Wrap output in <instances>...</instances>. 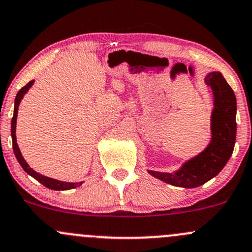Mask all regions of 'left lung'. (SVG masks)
<instances>
[{
    "label": "left lung",
    "mask_w": 252,
    "mask_h": 252,
    "mask_svg": "<svg viewBox=\"0 0 252 252\" xmlns=\"http://www.w3.org/2000/svg\"><path fill=\"white\" fill-rule=\"evenodd\" d=\"M214 95L212 112V140L198 156L188 160L175 173L148 171L165 183L181 188L200 187L215 177L227 164L236 142L237 101L233 90L219 71H212L204 79Z\"/></svg>",
    "instance_id": "1"
}]
</instances>
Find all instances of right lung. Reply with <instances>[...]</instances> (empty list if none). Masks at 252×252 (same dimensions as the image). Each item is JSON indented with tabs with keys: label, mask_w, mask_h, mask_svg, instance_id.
Returning a JSON list of instances; mask_svg holds the SVG:
<instances>
[{
	"label": "right lung",
	"mask_w": 252,
	"mask_h": 252,
	"mask_svg": "<svg viewBox=\"0 0 252 252\" xmlns=\"http://www.w3.org/2000/svg\"><path fill=\"white\" fill-rule=\"evenodd\" d=\"M33 82H34V81L32 80V81H30L26 86H24V87L21 88L20 91H19L18 94H16V96H15V104H14V115H13V118H12V141H13L14 154H15V157H16V159H18L19 164H20L21 167L24 168L25 172L29 173V175L32 176L34 179H37V181L39 182V183L43 184L44 187L49 188V189H52V190H70V189H74V188L81 185L82 182H80V183H68V182H61V181H57V179H52V178H49V177L39 175V173L35 172L34 170H32V168L29 166V164L26 162V160H25L24 157L21 156V152H20V149H19L18 143H16L15 128H16V118H18L19 104H20L21 99L24 98V95L26 94L27 91L31 88Z\"/></svg>",
	"instance_id": "obj_1"
}]
</instances>
